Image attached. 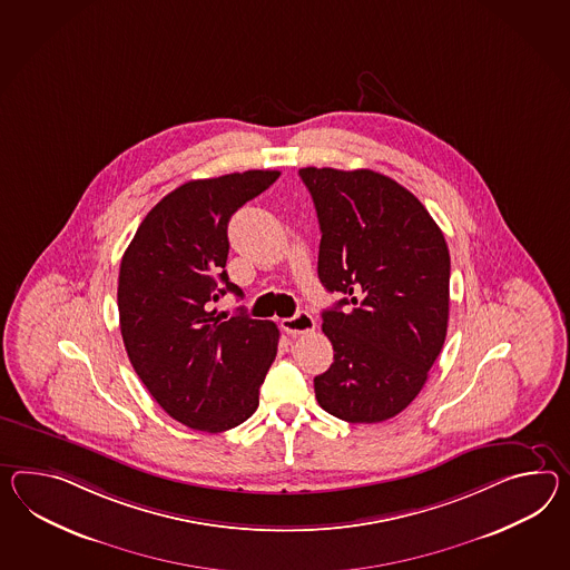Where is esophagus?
Listing matches in <instances>:
<instances>
[{
    "label": "esophagus",
    "mask_w": 570,
    "mask_h": 570,
    "mask_svg": "<svg viewBox=\"0 0 570 570\" xmlns=\"http://www.w3.org/2000/svg\"><path fill=\"white\" fill-rule=\"evenodd\" d=\"M279 325H282V330H284L286 334L291 335H303L315 332V320H313L306 311H298L294 317L279 321Z\"/></svg>",
    "instance_id": "34e87169"
}]
</instances>
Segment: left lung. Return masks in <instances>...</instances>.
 <instances>
[{"instance_id":"8db88e82","label":"left lung","mask_w":570,"mask_h":570,"mask_svg":"<svg viewBox=\"0 0 570 570\" xmlns=\"http://www.w3.org/2000/svg\"><path fill=\"white\" fill-rule=\"evenodd\" d=\"M298 175L320 218L321 284L344 296L321 315L334 362L315 376V397L352 424L383 422L414 402L443 350L451 276L443 233L416 195L381 173Z\"/></svg>"}]
</instances>
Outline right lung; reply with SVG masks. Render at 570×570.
Instances as JSON below:
<instances>
[{"label": "right lung", "mask_w": 570, "mask_h": 570, "mask_svg": "<svg viewBox=\"0 0 570 570\" xmlns=\"http://www.w3.org/2000/svg\"><path fill=\"white\" fill-rule=\"evenodd\" d=\"M278 177L245 170L185 183L148 212L124 253L127 356L158 405L194 431H230L253 416L276 358V323L228 317L214 303L243 296L224 269L230 216Z\"/></svg>", "instance_id": "1"}]
</instances>
